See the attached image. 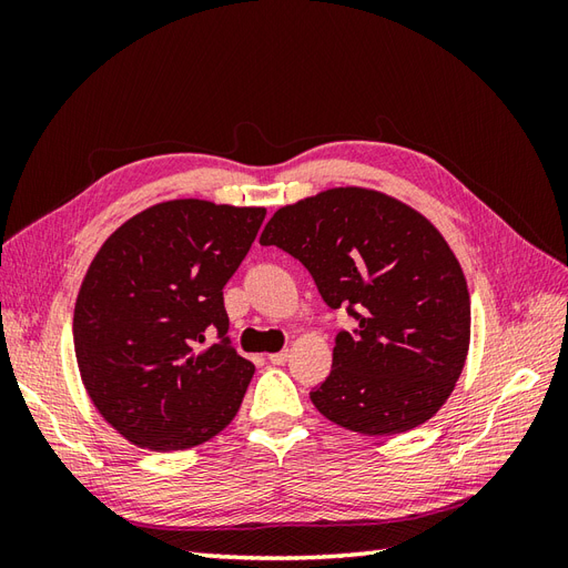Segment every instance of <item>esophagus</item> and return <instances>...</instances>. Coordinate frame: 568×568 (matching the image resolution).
<instances>
[{
    "label": "esophagus",
    "instance_id": "1",
    "mask_svg": "<svg viewBox=\"0 0 568 568\" xmlns=\"http://www.w3.org/2000/svg\"><path fill=\"white\" fill-rule=\"evenodd\" d=\"M267 359L272 365H284L286 359H288V351H280V353H270L267 355Z\"/></svg>",
    "mask_w": 568,
    "mask_h": 568
}]
</instances>
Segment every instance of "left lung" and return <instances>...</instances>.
<instances>
[{
	"mask_svg": "<svg viewBox=\"0 0 568 568\" xmlns=\"http://www.w3.org/2000/svg\"><path fill=\"white\" fill-rule=\"evenodd\" d=\"M307 267L357 329L336 336L332 372L311 390L329 422L395 436L432 419L467 363L471 303L462 265L432 220L365 186L282 205L261 234Z\"/></svg>",
	"mask_w": 568,
	"mask_h": 568,
	"instance_id": "left-lung-1",
	"label": "left lung"
}]
</instances>
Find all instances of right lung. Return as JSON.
Returning <instances> with one entry per match:
<instances>
[{"label": "right lung", "instance_id": "add662e5", "mask_svg": "<svg viewBox=\"0 0 568 568\" xmlns=\"http://www.w3.org/2000/svg\"><path fill=\"white\" fill-rule=\"evenodd\" d=\"M263 220L261 205L173 199L97 251L75 301L78 369L99 415L136 448H196L236 417L255 367L225 336L222 288ZM211 325L221 341L205 347Z\"/></svg>", "mask_w": 568, "mask_h": 568}]
</instances>
